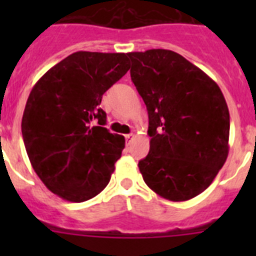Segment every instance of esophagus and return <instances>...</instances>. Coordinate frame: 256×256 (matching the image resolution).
<instances>
[{
  "instance_id": "esophagus-1",
  "label": "esophagus",
  "mask_w": 256,
  "mask_h": 256,
  "mask_svg": "<svg viewBox=\"0 0 256 256\" xmlns=\"http://www.w3.org/2000/svg\"><path fill=\"white\" fill-rule=\"evenodd\" d=\"M133 137H134V134H133V133H130V134H126V144H130V140H132V138H133Z\"/></svg>"
}]
</instances>
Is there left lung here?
Returning <instances> with one entry per match:
<instances>
[{
    "instance_id": "8db88e82",
    "label": "left lung",
    "mask_w": 256,
    "mask_h": 256,
    "mask_svg": "<svg viewBox=\"0 0 256 256\" xmlns=\"http://www.w3.org/2000/svg\"><path fill=\"white\" fill-rule=\"evenodd\" d=\"M148 112L144 183L162 198L187 201L212 184L228 156L230 112L209 76L170 50L126 54Z\"/></svg>"
}]
</instances>
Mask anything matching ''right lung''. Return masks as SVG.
Masks as SVG:
<instances>
[{"mask_svg":"<svg viewBox=\"0 0 256 256\" xmlns=\"http://www.w3.org/2000/svg\"><path fill=\"white\" fill-rule=\"evenodd\" d=\"M128 70L126 54L78 51L32 88L22 119V140L34 172L58 198L83 202L110 182L126 140L101 126L106 112L100 104Z\"/></svg>","mask_w":256,"mask_h":256,"instance_id":"1","label":"right lung"}]
</instances>
